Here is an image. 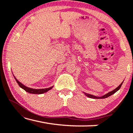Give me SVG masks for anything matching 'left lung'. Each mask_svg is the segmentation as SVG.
Instances as JSON below:
<instances>
[{
  "mask_svg": "<svg viewBox=\"0 0 133 133\" xmlns=\"http://www.w3.org/2000/svg\"><path fill=\"white\" fill-rule=\"evenodd\" d=\"M123 82H122L121 84H120L119 86L117 87V88L114 89V90H113L111 91H110V92H108V93L105 94V95L102 96H96L92 95V94H88V93H87V92H83V93H84V94H85V96H87V97H90V98H91V99H105V98H107V97H109V96L112 95V94H114V93H115V92H117V91L119 90L120 88H121V87L122 86V85Z\"/></svg>",
  "mask_w": 133,
  "mask_h": 133,
  "instance_id": "obj_1",
  "label": "left lung"
}]
</instances>
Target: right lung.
I'll use <instances>...</instances> for the list:
<instances>
[{
	"mask_svg": "<svg viewBox=\"0 0 133 133\" xmlns=\"http://www.w3.org/2000/svg\"><path fill=\"white\" fill-rule=\"evenodd\" d=\"M14 76V75H13ZM14 77L15 80L17 82V83H18V85H19V87H21L23 89V90H24L25 91L29 92V93H31V94H43L45 93V92H46L47 91H48L49 90H51L52 88V87H50V88H44V89H34V88H29V87L25 86V85H23V83H22L21 82H19L18 80L16 79L15 76H14Z\"/></svg>",
	"mask_w": 133,
	"mask_h": 133,
	"instance_id": "add662e5",
	"label": "right lung"
}]
</instances>
